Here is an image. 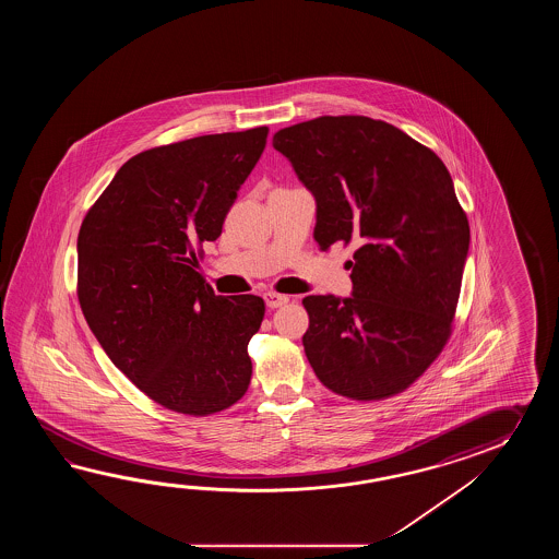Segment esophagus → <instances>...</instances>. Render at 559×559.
Returning <instances> with one entry per match:
<instances>
[{
  "mask_svg": "<svg viewBox=\"0 0 559 559\" xmlns=\"http://www.w3.org/2000/svg\"><path fill=\"white\" fill-rule=\"evenodd\" d=\"M263 299H265V306L267 308H282V306H285L287 301H289V297L284 296V294H275V292H267L265 296H263Z\"/></svg>",
  "mask_w": 559,
  "mask_h": 559,
  "instance_id": "1",
  "label": "esophagus"
}]
</instances>
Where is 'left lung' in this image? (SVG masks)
Masks as SVG:
<instances>
[{
	"mask_svg": "<svg viewBox=\"0 0 559 559\" xmlns=\"http://www.w3.org/2000/svg\"><path fill=\"white\" fill-rule=\"evenodd\" d=\"M316 200L321 250L354 243L352 296H308L304 349L325 388L402 392L448 342L469 226L438 155L392 123L323 116L274 133Z\"/></svg>",
	"mask_w": 559,
	"mask_h": 559,
	"instance_id": "left-lung-1",
	"label": "left lung"
}]
</instances>
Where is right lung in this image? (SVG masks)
Segmentation results:
<instances>
[{
  "mask_svg": "<svg viewBox=\"0 0 559 559\" xmlns=\"http://www.w3.org/2000/svg\"><path fill=\"white\" fill-rule=\"evenodd\" d=\"M265 140L263 126L133 155L78 236V297L95 340L145 395L179 414L222 412L250 385L263 299L215 296L198 253L219 238Z\"/></svg>",
  "mask_w": 559,
  "mask_h": 559,
  "instance_id": "right-lung-1",
  "label": "right lung"
}]
</instances>
